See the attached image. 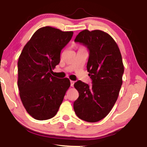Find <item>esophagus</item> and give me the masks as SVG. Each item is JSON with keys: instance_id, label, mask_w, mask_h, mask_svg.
Instances as JSON below:
<instances>
[{"instance_id": "1", "label": "esophagus", "mask_w": 147, "mask_h": 147, "mask_svg": "<svg viewBox=\"0 0 147 147\" xmlns=\"http://www.w3.org/2000/svg\"><path fill=\"white\" fill-rule=\"evenodd\" d=\"M70 82H71V87H73V86H74V81L71 80Z\"/></svg>"}]
</instances>
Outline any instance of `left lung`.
<instances>
[{
	"instance_id": "1",
	"label": "left lung",
	"mask_w": 147,
	"mask_h": 147,
	"mask_svg": "<svg viewBox=\"0 0 147 147\" xmlns=\"http://www.w3.org/2000/svg\"><path fill=\"white\" fill-rule=\"evenodd\" d=\"M74 42L89 51L87 69L92 85L80 80L74 83L79 96L74 102V110L82 120L94 123L105 117L116 102L123 84V59L115 41L103 31L84 30Z\"/></svg>"
}]
</instances>
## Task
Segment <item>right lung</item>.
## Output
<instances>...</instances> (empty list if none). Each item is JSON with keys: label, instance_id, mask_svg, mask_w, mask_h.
Wrapping results in <instances>:
<instances>
[{"label": "right lung", "instance_id": "obj_1", "mask_svg": "<svg viewBox=\"0 0 147 147\" xmlns=\"http://www.w3.org/2000/svg\"><path fill=\"white\" fill-rule=\"evenodd\" d=\"M73 32L45 26L38 29L22 51L17 63L21 100L35 119H49L56 115L70 87L68 78L52 76L60 61V53L73 37Z\"/></svg>", "mask_w": 147, "mask_h": 147}]
</instances>
